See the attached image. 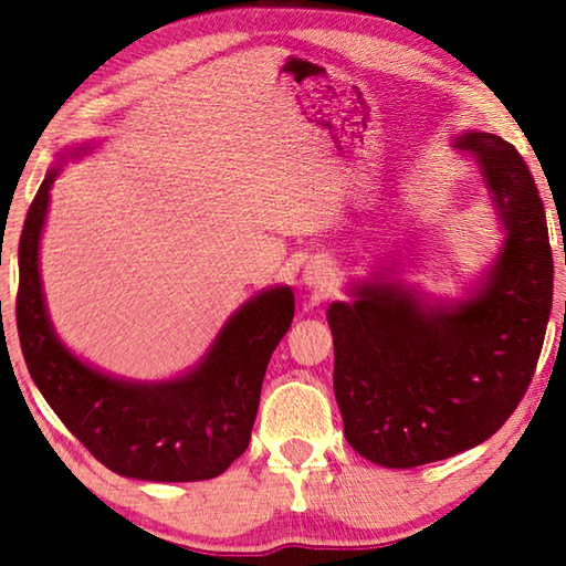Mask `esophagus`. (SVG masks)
Returning a JSON list of instances; mask_svg holds the SVG:
<instances>
[{"label": "esophagus", "instance_id": "1", "mask_svg": "<svg viewBox=\"0 0 566 566\" xmlns=\"http://www.w3.org/2000/svg\"><path fill=\"white\" fill-rule=\"evenodd\" d=\"M304 282H306V286H312V290L319 292V294L329 292L332 290V272H329V266L324 264V262L310 264V266H306V272H304Z\"/></svg>", "mask_w": 566, "mask_h": 566}]
</instances>
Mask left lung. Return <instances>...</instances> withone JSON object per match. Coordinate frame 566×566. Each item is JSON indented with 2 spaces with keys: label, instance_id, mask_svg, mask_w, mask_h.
<instances>
[{
  "label": "left lung",
  "instance_id": "1",
  "mask_svg": "<svg viewBox=\"0 0 566 566\" xmlns=\"http://www.w3.org/2000/svg\"><path fill=\"white\" fill-rule=\"evenodd\" d=\"M506 224L490 280L452 310L424 312L399 284H361L327 312L344 437L369 462L409 469L490 439L520 407L552 312L547 217L510 142L467 132Z\"/></svg>",
  "mask_w": 566,
  "mask_h": 566
}]
</instances>
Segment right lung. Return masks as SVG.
<instances>
[{
  "mask_svg": "<svg viewBox=\"0 0 566 566\" xmlns=\"http://www.w3.org/2000/svg\"><path fill=\"white\" fill-rule=\"evenodd\" d=\"M56 169L44 177L19 237L17 332L34 385L64 427L112 472L147 482H199L224 472L252 437L266 364L294 317L290 286L247 302L187 377L129 385L66 352L46 319L40 234Z\"/></svg>",
  "mask_w": 566,
  "mask_h": 566,
  "instance_id": "add662e5",
  "label": "right lung"
}]
</instances>
